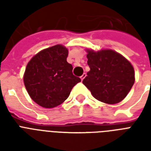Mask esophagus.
Masks as SVG:
<instances>
[{
	"label": "esophagus",
	"mask_w": 151,
	"mask_h": 151,
	"mask_svg": "<svg viewBox=\"0 0 151 151\" xmlns=\"http://www.w3.org/2000/svg\"><path fill=\"white\" fill-rule=\"evenodd\" d=\"M85 77H86V73H83L82 75L81 76V80L83 81V79H84V78H85Z\"/></svg>",
	"instance_id": "esophagus-1"
}]
</instances>
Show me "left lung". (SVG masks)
<instances>
[{
    "instance_id": "8db88e82",
    "label": "left lung",
    "mask_w": 151,
    "mask_h": 151,
    "mask_svg": "<svg viewBox=\"0 0 151 151\" xmlns=\"http://www.w3.org/2000/svg\"><path fill=\"white\" fill-rule=\"evenodd\" d=\"M90 70L82 83L97 100L116 104L127 96L135 82L131 63L111 49H86Z\"/></svg>"
}]
</instances>
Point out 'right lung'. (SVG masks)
Returning <instances> with one entry per match:
<instances>
[{
  "label": "right lung",
  "mask_w": 151,
  "mask_h": 151,
  "mask_svg": "<svg viewBox=\"0 0 151 151\" xmlns=\"http://www.w3.org/2000/svg\"><path fill=\"white\" fill-rule=\"evenodd\" d=\"M68 52L65 46L56 45L39 52L27 63L23 75L25 87L30 98L42 107L60 105L81 81L66 61Z\"/></svg>",
  "instance_id": "1"
}]
</instances>
